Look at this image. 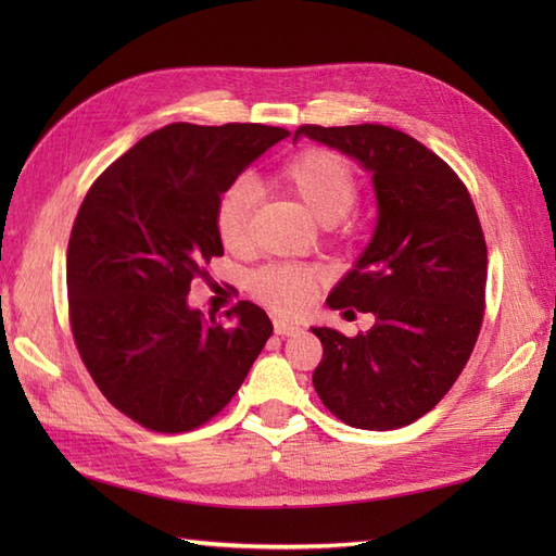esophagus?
I'll list each match as a JSON object with an SVG mask.
<instances>
[{
  "label": "esophagus",
  "mask_w": 556,
  "mask_h": 556,
  "mask_svg": "<svg viewBox=\"0 0 556 556\" xmlns=\"http://www.w3.org/2000/svg\"><path fill=\"white\" fill-rule=\"evenodd\" d=\"M299 332H301L299 325H291L287 320H275V334L289 337V334H299Z\"/></svg>",
  "instance_id": "esophagus-1"
}]
</instances>
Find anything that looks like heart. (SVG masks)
<instances>
[{
	"label": "heart",
	"mask_w": 556,
	"mask_h": 556,
	"mask_svg": "<svg viewBox=\"0 0 556 556\" xmlns=\"http://www.w3.org/2000/svg\"><path fill=\"white\" fill-rule=\"evenodd\" d=\"M275 181L296 195L311 215L332 231H349L351 207L358 200V179L351 164L332 150H305L281 164ZM255 195L239 181L224 191L215 205V233L231 253H241L251 239ZM320 275L303 263H269L255 269L248 289L267 308L281 315H299L315 299Z\"/></svg>",
	"instance_id": "1"
}]
</instances>
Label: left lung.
I'll return each mask as SVG.
<instances>
[{
  "label": "left lung",
  "mask_w": 556,
  "mask_h": 556,
  "mask_svg": "<svg viewBox=\"0 0 556 556\" xmlns=\"http://www.w3.org/2000/svg\"><path fill=\"white\" fill-rule=\"evenodd\" d=\"M301 134L372 172L380 212L370 245L327 299L372 313L375 325L356 337L313 327L323 341L315 392L351 428H406L454 387L480 334L488 245L476 205L440 155L392 126L305 124Z\"/></svg>",
  "instance_id": "left-lung-1"
}]
</instances>
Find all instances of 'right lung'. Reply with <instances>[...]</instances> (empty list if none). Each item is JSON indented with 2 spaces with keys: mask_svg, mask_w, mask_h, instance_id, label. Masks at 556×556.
<instances>
[{
  "mask_svg": "<svg viewBox=\"0 0 556 556\" xmlns=\"http://www.w3.org/2000/svg\"><path fill=\"white\" fill-rule=\"evenodd\" d=\"M289 131L265 124H169L112 162L80 203L66 253L68 323L92 382L124 416L176 434L239 392L271 334L239 301L229 327L186 303L222 257L215 205Z\"/></svg>",
  "mask_w": 556,
  "mask_h": 556,
  "instance_id": "1",
  "label": "right lung"
}]
</instances>
